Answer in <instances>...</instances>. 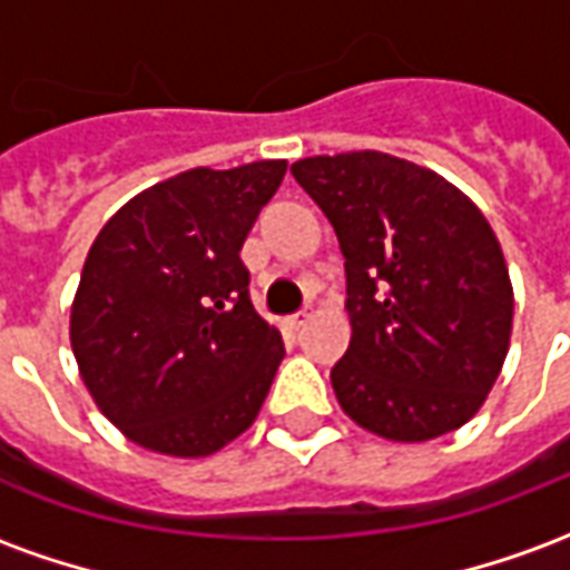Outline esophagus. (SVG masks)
Instances as JSON below:
<instances>
[{"instance_id": "34e87169", "label": "esophagus", "mask_w": 570, "mask_h": 570, "mask_svg": "<svg viewBox=\"0 0 570 570\" xmlns=\"http://www.w3.org/2000/svg\"><path fill=\"white\" fill-rule=\"evenodd\" d=\"M308 321H311L308 311H298V314H293V317H286V326H289V330H302Z\"/></svg>"}]
</instances>
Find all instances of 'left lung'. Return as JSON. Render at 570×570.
Listing matches in <instances>:
<instances>
[{
    "instance_id": "1",
    "label": "left lung",
    "mask_w": 570,
    "mask_h": 570,
    "mask_svg": "<svg viewBox=\"0 0 570 570\" xmlns=\"http://www.w3.org/2000/svg\"><path fill=\"white\" fill-rule=\"evenodd\" d=\"M289 170L345 256L351 345L330 372L338 406L394 442L466 424L513 333V284L489 219L449 179L384 151L314 155Z\"/></svg>"
}]
</instances>
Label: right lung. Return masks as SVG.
<instances>
[{
    "label": "right lung",
    "mask_w": 570,
    "mask_h": 570,
    "mask_svg": "<svg viewBox=\"0 0 570 570\" xmlns=\"http://www.w3.org/2000/svg\"><path fill=\"white\" fill-rule=\"evenodd\" d=\"M284 174L286 161L176 174L88 249L72 354L97 409L149 452L204 458L259 415L284 342L253 311L240 247Z\"/></svg>",
    "instance_id": "obj_1"
}]
</instances>
